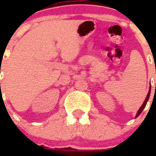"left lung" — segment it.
<instances>
[{
    "label": "left lung",
    "mask_w": 156,
    "mask_h": 156,
    "mask_svg": "<svg viewBox=\"0 0 156 156\" xmlns=\"http://www.w3.org/2000/svg\"><path fill=\"white\" fill-rule=\"evenodd\" d=\"M150 92H151V89H149V91H148V94H147V97H146L145 100H144V103H143V105H141V107H140V108H139V110L137 111V115H136V116H135V118H137V116H138L139 115H140L141 112H142L143 109H144V108H145V106H146V104H147V102H148V98H149V96H150Z\"/></svg>",
    "instance_id": "left-lung-1"
}]
</instances>
